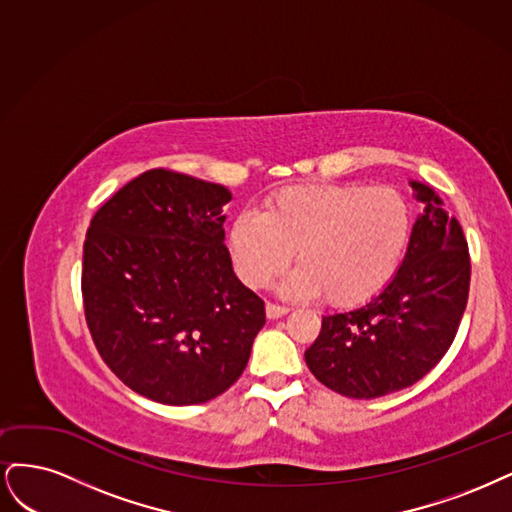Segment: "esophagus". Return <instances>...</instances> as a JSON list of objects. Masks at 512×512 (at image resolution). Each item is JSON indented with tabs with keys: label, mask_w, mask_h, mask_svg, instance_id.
<instances>
[{
	"label": "esophagus",
	"mask_w": 512,
	"mask_h": 512,
	"mask_svg": "<svg viewBox=\"0 0 512 512\" xmlns=\"http://www.w3.org/2000/svg\"><path fill=\"white\" fill-rule=\"evenodd\" d=\"M287 312H289V308H285V306H278V304H272V302L266 304L268 319H280L283 315H287Z\"/></svg>",
	"instance_id": "esophagus-1"
}]
</instances>
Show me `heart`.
I'll return each mask as SVG.
<instances>
[{"label":"heart","instance_id":"1","mask_svg":"<svg viewBox=\"0 0 512 512\" xmlns=\"http://www.w3.org/2000/svg\"><path fill=\"white\" fill-rule=\"evenodd\" d=\"M412 225L408 197L393 187H291L272 193L261 214H238L229 229V253L242 283L263 287L289 266L295 251L300 268L280 291L291 298L323 293L332 306H357L398 274Z\"/></svg>","mask_w":512,"mask_h":512}]
</instances>
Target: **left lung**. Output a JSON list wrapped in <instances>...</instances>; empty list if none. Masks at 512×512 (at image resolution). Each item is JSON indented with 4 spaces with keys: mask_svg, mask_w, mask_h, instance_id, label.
<instances>
[{
    "mask_svg": "<svg viewBox=\"0 0 512 512\" xmlns=\"http://www.w3.org/2000/svg\"><path fill=\"white\" fill-rule=\"evenodd\" d=\"M406 257L391 283L366 304L323 317L304 353L319 383L355 400L415 385L449 351L468 304L470 253L459 221L427 185Z\"/></svg>",
    "mask_w": 512,
    "mask_h": 512,
    "instance_id": "1",
    "label": "left lung"
}]
</instances>
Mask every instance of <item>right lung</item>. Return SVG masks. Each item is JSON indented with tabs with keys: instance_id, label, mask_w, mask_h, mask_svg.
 I'll list each match as a JSON object with an SVG mask.
<instances>
[{
	"instance_id": "1",
	"label": "right lung",
	"mask_w": 512,
	"mask_h": 512,
	"mask_svg": "<svg viewBox=\"0 0 512 512\" xmlns=\"http://www.w3.org/2000/svg\"><path fill=\"white\" fill-rule=\"evenodd\" d=\"M223 185L148 170L95 212L82 253L91 338L121 381L170 406L232 387L266 323V306L234 274Z\"/></svg>"
}]
</instances>
